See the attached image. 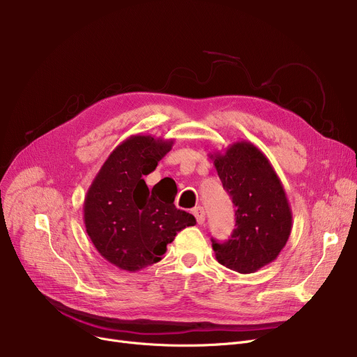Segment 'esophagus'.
Masks as SVG:
<instances>
[{"mask_svg": "<svg viewBox=\"0 0 357 357\" xmlns=\"http://www.w3.org/2000/svg\"><path fill=\"white\" fill-rule=\"evenodd\" d=\"M192 213H194V215H195L198 224H202V222L205 221V211H204L202 207H195V208L192 210Z\"/></svg>", "mask_w": 357, "mask_h": 357, "instance_id": "1", "label": "esophagus"}]
</instances>
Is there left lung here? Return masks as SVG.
<instances>
[{"mask_svg":"<svg viewBox=\"0 0 357 357\" xmlns=\"http://www.w3.org/2000/svg\"><path fill=\"white\" fill-rule=\"evenodd\" d=\"M224 190L236 205V229L226 243L213 241L218 264L253 273L273 261L292 230L285 190L269 159L250 142L210 153Z\"/></svg>","mask_w":357,"mask_h":357,"instance_id":"left-lung-1","label":"left lung"}]
</instances>
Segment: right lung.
I'll return each instance as SVG.
<instances>
[{
  "instance_id": "obj_1",
  "label": "right lung",
  "mask_w": 357,
  "mask_h": 357,
  "mask_svg": "<svg viewBox=\"0 0 357 357\" xmlns=\"http://www.w3.org/2000/svg\"><path fill=\"white\" fill-rule=\"evenodd\" d=\"M174 140L136 135L121 142L93 178L84 201L86 233L98 253L123 271L162 260L176 233L195 217L175 207V192L149 191L143 179L172 149Z\"/></svg>"
}]
</instances>
